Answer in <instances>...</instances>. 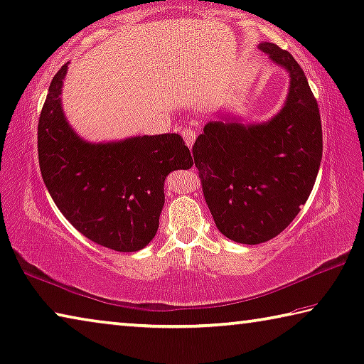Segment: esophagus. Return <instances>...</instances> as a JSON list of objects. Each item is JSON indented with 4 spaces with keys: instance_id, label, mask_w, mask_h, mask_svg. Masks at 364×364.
Instances as JSON below:
<instances>
[{
    "instance_id": "obj_1",
    "label": "esophagus",
    "mask_w": 364,
    "mask_h": 364,
    "mask_svg": "<svg viewBox=\"0 0 364 364\" xmlns=\"http://www.w3.org/2000/svg\"><path fill=\"white\" fill-rule=\"evenodd\" d=\"M181 134H183V137H184V142H186L188 144V147L189 149H191L193 147V144H194V141H196V132L193 131V129H184L183 132H181Z\"/></svg>"
}]
</instances>
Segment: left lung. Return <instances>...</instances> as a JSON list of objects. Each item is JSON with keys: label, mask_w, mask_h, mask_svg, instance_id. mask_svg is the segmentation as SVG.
I'll list each match as a JSON object with an SVG mask.
<instances>
[{"label": "left lung", "mask_w": 364, "mask_h": 364, "mask_svg": "<svg viewBox=\"0 0 364 364\" xmlns=\"http://www.w3.org/2000/svg\"><path fill=\"white\" fill-rule=\"evenodd\" d=\"M259 48L290 73L284 108L261 124L210 121L193 146L218 232L243 245L272 240L293 222L322 159L319 108L301 66L275 43Z\"/></svg>", "instance_id": "left-lung-1"}]
</instances>
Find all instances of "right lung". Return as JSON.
Masks as SVG:
<instances>
[{
  "label": "right lung",
  "mask_w": 364,
  "mask_h": 364,
  "mask_svg": "<svg viewBox=\"0 0 364 364\" xmlns=\"http://www.w3.org/2000/svg\"><path fill=\"white\" fill-rule=\"evenodd\" d=\"M68 65L51 80L38 118V164L60 212L85 238L109 250L134 252L151 243L165 204V178L191 168L180 134L137 136L119 142L80 139L63 114Z\"/></svg>",
  "instance_id": "right-lung-1"
}]
</instances>
